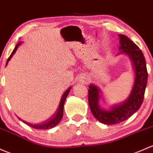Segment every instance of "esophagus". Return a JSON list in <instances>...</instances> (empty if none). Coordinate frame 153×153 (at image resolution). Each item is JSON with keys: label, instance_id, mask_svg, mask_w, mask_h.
Segmentation results:
<instances>
[{"label": "esophagus", "instance_id": "obj_1", "mask_svg": "<svg viewBox=\"0 0 153 153\" xmlns=\"http://www.w3.org/2000/svg\"><path fill=\"white\" fill-rule=\"evenodd\" d=\"M83 79L85 80V81H83V83H88V81H89L87 79H86V78H83Z\"/></svg>", "mask_w": 153, "mask_h": 153}]
</instances>
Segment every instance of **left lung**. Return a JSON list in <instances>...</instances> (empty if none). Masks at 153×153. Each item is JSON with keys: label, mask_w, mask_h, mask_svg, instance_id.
I'll return each mask as SVG.
<instances>
[{"label": "left lung", "mask_w": 153, "mask_h": 153, "mask_svg": "<svg viewBox=\"0 0 153 153\" xmlns=\"http://www.w3.org/2000/svg\"><path fill=\"white\" fill-rule=\"evenodd\" d=\"M119 36L120 50H123L121 52L131 58L135 72L134 83L129 97L122 103L112 106L110 110H104L99 105L100 97L99 88L95 85L91 84L88 90V100L91 113L98 121L105 125L120 123L136 113L142 104L147 83L148 74L143 53L128 36L123 34H119Z\"/></svg>", "instance_id": "left-lung-1"}]
</instances>
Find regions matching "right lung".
<instances>
[{
  "mask_svg": "<svg viewBox=\"0 0 153 153\" xmlns=\"http://www.w3.org/2000/svg\"><path fill=\"white\" fill-rule=\"evenodd\" d=\"M20 44H21V42H19L18 44H17V45L15 46V48H14V51H12V54H11L10 56H9V59H8L7 62H6V66L7 65L8 62H9V60H10V59H11V58L12 57V56L14 55V53L16 52V51H17V48H18V46L20 45ZM70 89H71V87H70V88H69L68 89L66 90V91H65V92L64 93L63 95H62V98H61L60 103H59V108H58L57 111H56L55 114H54L53 116V117H51V118L49 120H48V121L45 122V123H41V124H30V123H27V122L24 121V120H22L21 119H20V118H19V120H22V121L24 123L26 124V125H28V126L31 127V128H35V129L47 130V129H51V128H53V127H55L56 125H57L59 123V122L61 121V120H62V117H63V112H64V102H65L66 98H67V95H68L69 92H70Z\"/></svg>",
  "mask_w": 153,
  "mask_h": 153,
  "instance_id": "right-lung-1",
  "label": "right lung"
}]
</instances>
